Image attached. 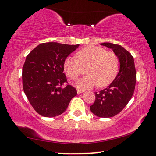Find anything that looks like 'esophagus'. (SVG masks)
<instances>
[{
	"instance_id": "1",
	"label": "esophagus",
	"mask_w": 156,
	"mask_h": 156,
	"mask_svg": "<svg viewBox=\"0 0 156 156\" xmlns=\"http://www.w3.org/2000/svg\"><path fill=\"white\" fill-rule=\"evenodd\" d=\"M76 91H77L78 94H80V93H83V90L79 89V88H77V89H76Z\"/></svg>"
}]
</instances>
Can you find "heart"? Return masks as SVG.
Wrapping results in <instances>:
<instances>
[{
    "label": "heart",
    "mask_w": 156,
    "mask_h": 156,
    "mask_svg": "<svg viewBox=\"0 0 156 156\" xmlns=\"http://www.w3.org/2000/svg\"><path fill=\"white\" fill-rule=\"evenodd\" d=\"M76 58L68 57L63 62V69L67 76L76 80L88 67L85 76L77 82L79 88L85 89L98 85L103 88L114 80L119 71V58L113 51L105 48L87 46L76 54Z\"/></svg>",
    "instance_id": "1"
}]
</instances>
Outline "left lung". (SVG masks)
Wrapping results in <instances>:
<instances>
[{
  "label": "left lung",
  "mask_w": 156,
  "mask_h": 156,
  "mask_svg": "<svg viewBox=\"0 0 156 156\" xmlns=\"http://www.w3.org/2000/svg\"><path fill=\"white\" fill-rule=\"evenodd\" d=\"M100 44L112 49L116 54L120 70L108 87L95 93V100L90 109L98 117L109 118L120 113L130 100L135 88L136 70L133 56L121 45L109 42Z\"/></svg>",
  "instance_id": "8db88e82"
}]
</instances>
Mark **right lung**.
<instances>
[{
    "label": "right lung",
    "mask_w": 156,
    "mask_h": 156,
    "mask_svg": "<svg viewBox=\"0 0 156 156\" xmlns=\"http://www.w3.org/2000/svg\"><path fill=\"white\" fill-rule=\"evenodd\" d=\"M80 44H40L26 56L23 66V89L35 111L44 117L59 116L77 94L63 73V62Z\"/></svg>",
    "instance_id": "obj_1"
}]
</instances>
